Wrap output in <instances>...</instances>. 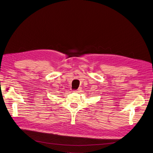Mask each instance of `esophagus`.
<instances>
[{"label":"esophagus","mask_w":153,"mask_h":153,"mask_svg":"<svg viewBox=\"0 0 153 153\" xmlns=\"http://www.w3.org/2000/svg\"><path fill=\"white\" fill-rule=\"evenodd\" d=\"M81 91H82V88H81V87H80V88H79L77 90H76V92L80 93V92H81Z\"/></svg>","instance_id":"1"}]
</instances>
